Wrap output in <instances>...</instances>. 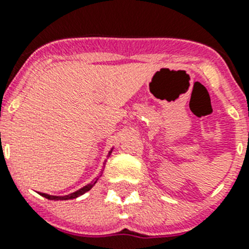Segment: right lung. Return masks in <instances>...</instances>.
<instances>
[{
	"instance_id": "add662e5",
	"label": "right lung",
	"mask_w": 249,
	"mask_h": 249,
	"mask_svg": "<svg viewBox=\"0 0 249 249\" xmlns=\"http://www.w3.org/2000/svg\"><path fill=\"white\" fill-rule=\"evenodd\" d=\"M94 183H96V181L91 182L89 184H87V186H85L83 188H81V190L77 191V192L71 193V195H68V196H62V197H57V196H50V195H46V193H39V195L42 196V197H45V198H47V199H52V201H65V199H73V198H77V197H80V196H82L83 193H86L87 191L91 190L92 187L94 186Z\"/></svg>"
}]
</instances>
